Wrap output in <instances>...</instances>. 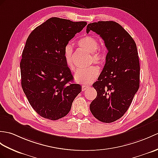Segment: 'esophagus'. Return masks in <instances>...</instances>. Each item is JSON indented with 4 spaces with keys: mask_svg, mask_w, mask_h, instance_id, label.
<instances>
[{
    "mask_svg": "<svg viewBox=\"0 0 158 158\" xmlns=\"http://www.w3.org/2000/svg\"><path fill=\"white\" fill-rule=\"evenodd\" d=\"M88 87H89V86H88V85H82V91H85V89H87Z\"/></svg>",
    "mask_w": 158,
    "mask_h": 158,
    "instance_id": "34e87169",
    "label": "esophagus"
}]
</instances>
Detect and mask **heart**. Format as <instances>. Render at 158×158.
<instances>
[{
  "instance_id": "heart-1",
  "label": "heart",
  "mask_w": 158,
  "mask_h": 158,
  "mask_svg": "<svg viewBox=\"0 0 158 158\" xmlns=\"http://www.w3.org/2000/svg\"><path fill=\"white\" fill-rule=\"evenodd\" d=\"M78 45L81 48L87 51L91 54V62L100 65L103 64L105 60V56L102 50H99V42L98 40L92 36H85L78 42ZM73 46L70 44L64 46V58L66 63L71 71L75 70V66L73 60ZM98 67L96 66H91L85 69H79L76 72L74 78L76 82L81 84H88L93 82L99 75Z\"/></svg>"
}]
</instances>
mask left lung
Segmentation results:
<instances>
[{
  "label": "left lung",
  "instance_id": "obj_1",
  "mask_svg": "<svg viewBox=\"0 0 158 158\" xmlns=\"http://www.w3.org/2000/svg\"><path fill=\"white\" fill-rule=\"evenodd\" d=\"M90 31L100 35L108 51L103 70L93 84L97 97L90 104V110L101 122L112 123L127 111L139 89L137 46L129 33L115 21L89 23L86 31Z\"/></svg>",
  "mask_w": 158,
  "mask_h": 158
}]
</instances>
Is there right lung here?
Instances as JSON below:
<instances>
[{
	"instance_id": "obj_1",
	"label": "right lung",
	"mask_w": 158,
	"mask_h": 158,
	"mask_svg": "<svg viewBox=\"0 0 158 158\" xmlns=\"http://www.w3.org/2000/svg\"><path fill=\"white\" fill-rule=\"evenodd\" d=\"M87 25L52 17L32 31L20 62L21 87L29 104L39 115L56 120L71 110L81 91L64 58V46Z\"/></svg>"
}]
</instances>
